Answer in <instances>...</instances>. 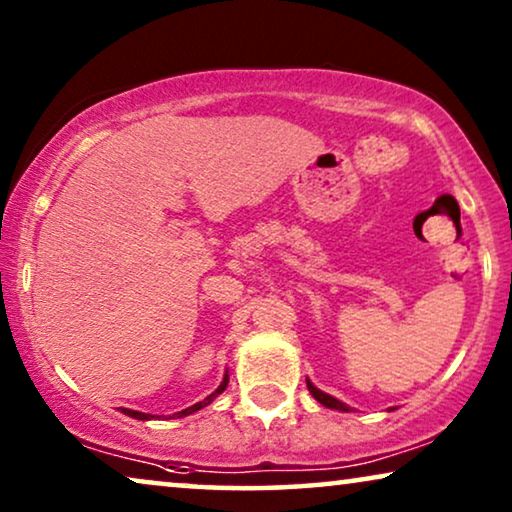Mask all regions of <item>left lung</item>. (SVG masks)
<instances>
[{"mask_svg":"<svg viewBox=\"0 0 512 512\" xmlns=\"http://www.w3.org/2000/svg\"><path fill=\"white\" fill-rule=\"evenodd\" d=\"M307 389H310V394L317 398V401L321 403V405H326V408H333V410H342V412H349V408L345 403H340L338 398H333V396H328V394H324V391H319L317 387H314V384L307 380Z\"/></svg>","mask_w":512,"mask_h":512,"instance_id":"left-lung-1","label":"left lung"}]
</instances>
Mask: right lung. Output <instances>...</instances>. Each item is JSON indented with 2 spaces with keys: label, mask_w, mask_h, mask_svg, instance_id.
Segmentation results:
<instances>
[{
  "label": "right lung",
  "mask_w": 512,
  "mask_h": 512,
  "mask_svg": "<svg viewBox=\"0 0 512 512\" xmlns=\"http://www.w3.org/2000/svg\"><path fill=\"white\" fill-rule=\"evenodd\" d=\"M226 387H228V375H226V377H223V382L219 384V389H216V391H214V394H209V396L205 398V401L195 403V405H191V408H186V410H181V412H177V417H186V415H191V412H195V410L205 408V405H209V403H212V401H214V398H216V396H219V394H221V391H223V389H226ZM123 412H125V415L135 417V419H151V417H153V415H146V412H137V410H128V408H123Z\"/></svg>",
  "instance_id": "obj_1"
}]
</instances>
